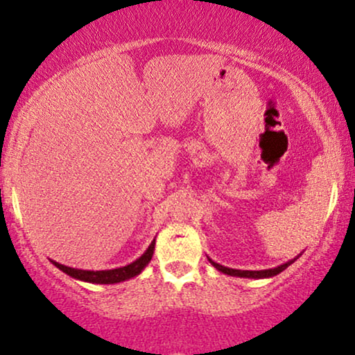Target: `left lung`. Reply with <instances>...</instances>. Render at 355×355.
Returning a JSON list of instances; mask_svg holds the SVG:
<instances>
[{
	"label": "left lung",
	"mask_w": 355,
	"mask_h": 355,
	"mask_svg": "<svg viewBox=\"0 0 355 355\" xmlns=\"http://www.w3.org/2000/svg\"><path fill=\"white\" fill-rule=\"evenodd\" d=\"M300 255H302V254H300ZM300 255H298V257H300ZM298 257L291 259V260H288V262L282 263V266H278V267L266 268V270H237V268L224 267V266H221V263H218V262H214V260H211L209 257H208V260H209L211 266H213L214 268H216V270L223 272V273H226V275H231V277H241V278H257V280H259V278H270V277H275V275H278V273L284 272L286 267H290L291 263H293L295 260H297Z\"/></svg>",
	"instance_id": "obj_1"
}]
</instances>
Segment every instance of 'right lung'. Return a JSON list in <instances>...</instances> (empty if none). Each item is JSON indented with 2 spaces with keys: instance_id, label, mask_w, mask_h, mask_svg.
<instances>
[{
  "instance_id": "1",
  "label": "right lung",
  "mask_w": 355,
  "mask_h": 355,
  "mask_svg": "<svg viewBox=\"0 0 355 355\" xmlns=\"http://www.w3.org/2000/svg\"><path fill=\"white\" fill-rule=\"evenodd\" d=\"M154 249H155V239L150 242V245L147 248V250L141 255V257L136 259L131 263H128V266L111 268V270H82V268L67 267L64 263L55 262V260H51V262L58 268V270L67 273V275H70L71 278H77V280L88 282V284L113 285V284H119V282L129 280V278L137 277L139 273L149 266L152 255H154Z\"/></svg>"
}]
</instances>
